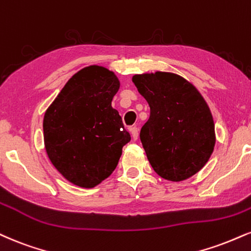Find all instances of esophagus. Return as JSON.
<instances>
[{
	"label": "esophagus",
	"instance_id": "34e87169",
	"mask_svg": "<svg viewBox=\"0 0 251 251\" xmlns=\"http://www.w3.org/2000/svg\"><path fill=\"white\" fill-rule=\"evenodd\" d=\"M129 131H131V134H132V138H133V140H137L138 137H139V129L137 126H133V127L129 128Z\"/></svg>",
	"mask_w": 251,
	"mask_h": 251
}]
</instances>
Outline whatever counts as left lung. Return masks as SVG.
<instances>
[{
	"label": "left lung",
	"mask_w": 251,
	"mask_h": 251,
	"mask_svg": "<svg viewBox=\"0 0 251 251\" xmlns=\"http://www.w3.org/2000/svg\"><path fill=\"white\" fill-rule=\"evenodd\" d=\"M132 81L150 105L140 140L155 173L179 182L207 164L215 146L212 112L198 89L172 72L134 75Z\"/></svg>",
	"instance_id": "8db88e82"
}]
</instances>
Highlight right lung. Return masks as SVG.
I'll use <instances>...</instances> for the list:
<instances>
[{
  "label": "right lung",
  "mask_w": 251,
  "mask_h": 251,
  "mask_svg": "<svg viewBox=\"0 0 251 251\" xmlns=\"http://www.w3.org/2000/svg\"><path fill=\"white\" fill-rule=\"evenodd\" d=\"M120 83L114 72L90 65L75 74L43 119L50 161L66 180L93 188L112 174L131 135L112 99Z\"/></svg>",
  "instance_id": "1"
}]
</instances>
